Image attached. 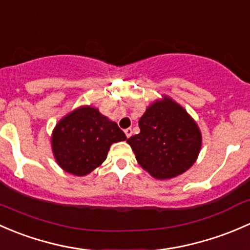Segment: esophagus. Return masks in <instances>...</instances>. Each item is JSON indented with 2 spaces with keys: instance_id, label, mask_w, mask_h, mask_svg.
<instances>
[{
  "instance_id": "34e87169",
  "label": "esophagus",
  "mask_w": 250,
  "mask_h": 250,
  "mask_svg": "<svg viewBox=\"0 0 250 250\" xmlns=\"http://www.w3.org/2000/svg\"><path fill=\"white\" fill-rule=\"evenodd\" d=\"M125 135H126V137H131V136H132V128H130V127H128V128H126V130H125Z\"/></svg>"
}]
</instances>
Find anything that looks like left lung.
<instances>
[{
    "label": "left lung",
    "mask_w": 250,
    "mask_h": 250,
    "mask_svg": "<svg viewBox=\"0 0 250 250\" xmlns=\"http://www.w3.org/2000/svg\"><path fill=\"white\" fill-rule=\"evenodd\" d=\"M141 132L127 140L136 160L151 177L171 179L187 172L199 158L202 133L194 118L167 95L146 107Z\"/></svg>",
    "instance_id": "8db88e82"
}]
</instances>
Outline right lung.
Listing matches in <instances>:
<instances>
[{"label":"right lung","mask_w":250,"mask_h":250,"mask_svg":"<svg viewBox=\"0 0 250 250\" xmlns=\"http://www.w3.org/2000/svg\"><path fill=\"white\" fill-rule=\"evenodd\" d=\"M126 140L125 133L99 108L85 104L59 120L50 137L56 164L65 172L84 177L107 159L113 143Z\"/></svg>","instance_id":"right-lung-1"}]
</instances>
